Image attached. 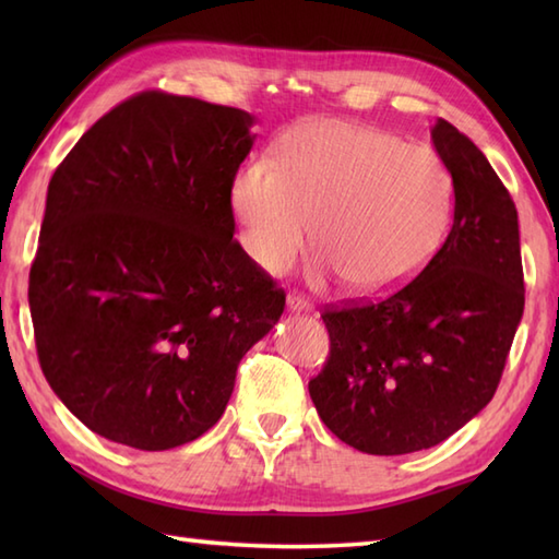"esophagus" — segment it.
Segmentation results:
<instances>
[{
	"mask_svg": "<svg viewBox=\"0 0 559 559\" xmlns=\"http://www.w3.org/2000/svg\"><path fill=\"white\" fill-rule=\"evenodd\" d=\"M286 307H288V312H310L312 310V305L295 293L286 298Z\"/></svg>",
	"mask_w": 559,
	"mask_h": 559,
	"instance_id": "obj_1",
	"label": "esophagus"
}]
</instances>
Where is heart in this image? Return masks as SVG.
I'll use <instances>...</instances> for the list:
<instances>
[{"instance_id":"obj_1","label":"heart","mask_w":559,"mask_h":559,"mask_svg":"<svg viewBox=\"0 0 559 559\" xmlns=\"http://www.w3.org/2000/svg\"><path fill=\"white\" fill-rule=\"evenodd\" d=\"M230 204L261 271L286 273L314 221V281L348 278L355 293L384 295L432 259L451 211V175L430 146L319 117L281 136L276 165L237 170Z\"/></svg>"}]
</instances>
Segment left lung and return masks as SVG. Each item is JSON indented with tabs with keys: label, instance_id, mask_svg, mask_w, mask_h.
Here are the masks:
<instances>
[{
	"label": "left lung",
	"instance_id": "obj_1",
	"mask_svg": "<svg viewBox=\"0 0 559 559\" xmlns=\"http://www.w3.org/2000/svg\"><path fill=\"white\" fill-rule=\"evenodd\" d=\"M454 221L418 278L391 298L329 310L331 353L310 382L319 418L374 456L430 449L488 406L524 314L519 216L483 151L437 120Z\"/></svg>",
	"mask_w": 559,
	"mask_h": 559
}]
</instances>
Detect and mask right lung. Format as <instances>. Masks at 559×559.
Listing matches in <instances>:
<instances>
[{
    "label": "right lung",
    "instance_id": "obj_1",
    "mask_svg": "<svg viewBox=\"0 0 559 559\" xmlns=\"http://www.w3.org/2000/svg\"><path fill=\"white\" fill-rule=\"evenodd\" d=\"M254 115L146 91L83 134L47 187L28 305L59 401L96 435L165 451L218 423L286 295L233 240Z\"/></svg>",
    "mask_w": 559,
    "mask_h": 559
}]
</instances>
